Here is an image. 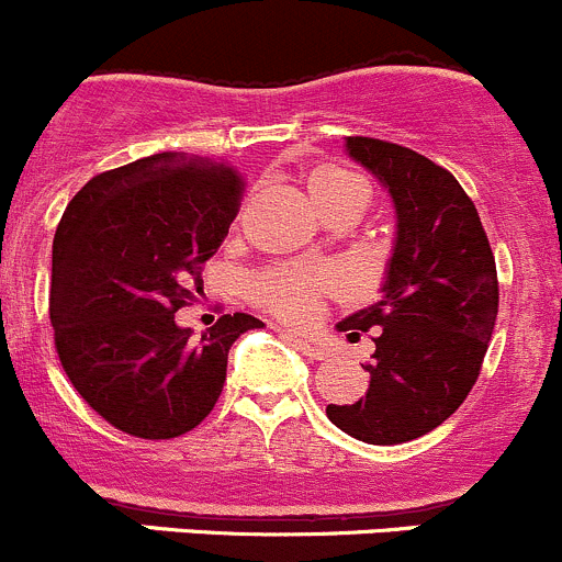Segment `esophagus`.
<instances>
[{
  "mask_svg": "<svg viewBox=\"0 0 562 562\" xmlns=\"http://www.w3.org/2000/svg\"><path fill=\"white\" fill-rule=\"evenodd\" d=\"M289 341H292V347L297 349V352H303L305 358H311V360H325L327 355V347H322V344H316V341H311V338H303V336H289Z\"/></svg>",
  "mask_w": 562,
  "mask_h": 562,
  "instance_id": "34e87169",
  "label": "esophagus"
}]
</instances>
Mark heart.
I'll list each match as a JSON object with an SVG mask.
<instances>
[{
  "mask_svg": "<svg viewBox=\"0 0 562 562\" xmlns=\"http://www.w3.org/2000/svg\"><path fill=\"white\" fill-rule=\"evenodd\" d=\"M308 193L322 215H333L338 210L360 213L369 199L366 180L344 166H316L305 177ZM333 286L330 270L305 268V265H286V268H270L257 273L248 281V294L257 305L286 322H305L314 314L322 294Z\"/></svg>",
  "mask_w": 562,
  "mask_h": 562,
  "instance_id": "obj_1",
  "label": "heart"
}]
</instances>
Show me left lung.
<instances>
[{
	"instance_id": "left-lung-1",
	"label": "left lung",
	"mask_w": 562,
	"mask_h": 562,
	"mask_svg": "<svg viewBox=\"0 0 562 562\" xmlns=\"http://www.w3.org/2000/svg\"><path fill=\"white\" fill-rule=\"evenodd\" d=\"M347 153L387 188L396 243L382 300L338 322L374 330L369 391L327 418L369 446H398L451 418L481 374L497 322L494 254L457 177L402 144L347 136Z\"/></svg>"
}]
</instances>
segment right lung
I'll return each instance as SVG.
<instances>
[{
	"label": "right lung",
	"mask_w": 562,
	"mask_h": 562,
	"mask_svg": "<svg viewBox=\"0 0 562 562\" xmlns=\"http://www.w3.org/2000/svg\"><path fill=\"white\" fill-rule=\"evenodd\" d=\"M243 177L224 160L158 153L94 175L54 235L52 297L59 363L114 429L171 440L218 402L226 355L251 314H224L199 341L175 314L240 213Z\"/></svg>",
	"instance_id": "1"
}]
</instances>
